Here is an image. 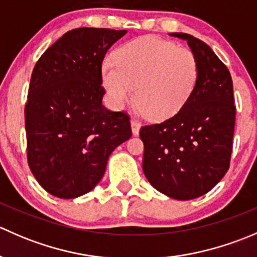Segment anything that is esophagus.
Listing matches in <instances>:
<instances>
[{"label": "esophagus", "instance_id": "obj_1", "mask_svg": "<svg viewBox=\"0 0 257 257\" xmlns=\"http://www.w3.org/2000/svg\"><path fill=\"white\" fill-rule=\"evenodd\" d=\"M131 123H132V132H133L134 136H138L139 129H141V125H142L141 121H139L138 119H136V118H132Z\"/></svg>", "mask_w": 257, "mask_h": 257}]
</instances>
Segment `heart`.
Wrapping results in <instances>:
<instances>
[{"label": "heart", "instance_id": "heart-1", "mask_svg": "<svg viewBox=\"0 0 257 257\" xmlns=\"http://www.w3.org/2000/svg\"><path fill=\"white\" fill-rule=\"evenodd\" d=\"M102 66L103 85L115 108L133 97L147 118L177 114L193 94L199 77L196 57L188 48L157 37H141L115 49Z\"/></svg>", "mask_w": 257, "mask_h": 257}]
</instances>
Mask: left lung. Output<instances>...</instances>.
<instances>
[{
    "label": "left lung",
    "instance_id": "obj_1",
    "mask_svg": "<svg viewBox=\"0 0 257 257\" xmlns=\"http://www.w3.org/2000/svg\"><path fill=\"white\" fill-rule=\"evenodd\" d=\"M170 36L188 41L198 83L175 115L141 128L143 172L160 193L190 200L211 190L229 169L236 107L229 69L212 49L188 33Z\"/></svg>",
    "mask_w": 257,
    "mask_h": 257
}]
</instances>
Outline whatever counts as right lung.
<instances>
[{
  "mask_svg": "<svg viewBox=\"0 0 257 257\" xmlns=\"http://www.w3.org/2000/svg\"><path fill=\"white\" fill-rule=\"evenodd\" d=\"M126 31L76 28L36 63L25 107L27 162L52 195L73 199L104 175L110 153L132 137L129 114L102 104V62Z\"/></svg>",
  "mask_w": 257,
  "mask_h": 257,
  "instance_id": "add662e5",
  "label": "right lung"
}]
</instances>
